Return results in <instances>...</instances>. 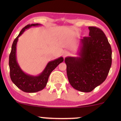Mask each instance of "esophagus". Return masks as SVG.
<instances>
[{
	"label": "esophagus",
	"mask_w": 121,
	"mask_h": 121,
	"mask_svg": "<svg viewBox=\"0 0 121 121\" xmlns=\"http://www.w3.org/2000/svg\"><path fill=\"white\" fill-rule=\"evenodd\" d=\"M69 55V52L66 51H64L63 52H62V56H63L64 57H65L66 56H67L68 55Z\"/></svg>",
	"instance_id": "obj_1"
}]
</instances>
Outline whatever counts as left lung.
I'll return each instance as SVG.
<instances>
[{"instance_id":"1","label":"left lung","mask_w":121,"mask_h":121,"mask_svg":"<svg viewBox=\"0 0 121 121\" xmlns=\"http://www.w3.org/2000/svg\"><path fill=\"white\" fill-rule=\"evenodd\" d=\"M89 37L80 40L78 57H66V73L72 86L90 92L106 80L112 65V48L101 29L89 27Z\"/></svg>"}]
</instances>
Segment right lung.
Here are the masks:
<instances>
[{"mask_svg": "<svg viewBox=\"0 0 121 121\" xmlns=\"http://www.w3.org/2000/svg\"><path fill=\"white\" fill-rule=\"evenodd\" d=\"M40 24H28L23 28L19 35L16 37L12 45L11 51L9 57V66L10 77L12 81L18 88L27 93H35L43 90L46 86L50 74L61 62L64 61L63 57L51 61L47 64L44 70L38 76L27 74L20 68L16 59V44L18 38L24 33L26 30L31 27L40 26Z\"/></svg>", "mask_w": 121, "mask_h": 121, "instance_id": "add662e5", "label": "right lung"}]
</instances>
